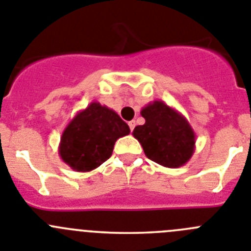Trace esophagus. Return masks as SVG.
Listing matches in <instances>:
<instances>
[{"label":"esophagus","mask_w":251,"mask_h":251,"mask_svg":"<svg viewBox=\"0 0 251 251\" xmlns=\"http://www.w3.org/2000/svg\"><path fill=\"white\" fill-rule=\"evenodd\" d=\"M128 126H129V128H130V132H132V130L134 129V127H136V121H130L129 123H128Z\"/></svg>","instance_id":"esophagus-1"}]
</instances>
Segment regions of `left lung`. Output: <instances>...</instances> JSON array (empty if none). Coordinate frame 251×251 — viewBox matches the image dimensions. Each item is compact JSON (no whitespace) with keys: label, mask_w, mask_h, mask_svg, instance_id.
<instances>
[{"label":"left lung","mask_w":251,"mask_h":251,"mask_svg":"<svg viewBox=\"0 0 251 251\" xmlns=\"http://www.w3.org/2000/svg\"><path fill=\"white\" fill-rule=\"evenodd\" d=\"M141 115L146 123L137 126L132 134L146 156L163 167L185 166L196 148V134L185 115L162 100L148 103Z\"/></svg>","instance_id":"1"}]
</instances>
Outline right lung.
<instances>
[{"mask_svg":"<svg viewBox=\"0 0 251 251\" xmlns=\"http://www.w3.org/2000/svg\"><path fill=\"white\" fill-rule=\"evenodd\" d=\"M130 132L117 113L98 101L75 114L64 129L59 156L76 172H89L112 156L115 142Z\"/></svg>","mask_w":251,"mask_h":251,"instance_id":"obj_1","label":"right lung"}]
</instances>
